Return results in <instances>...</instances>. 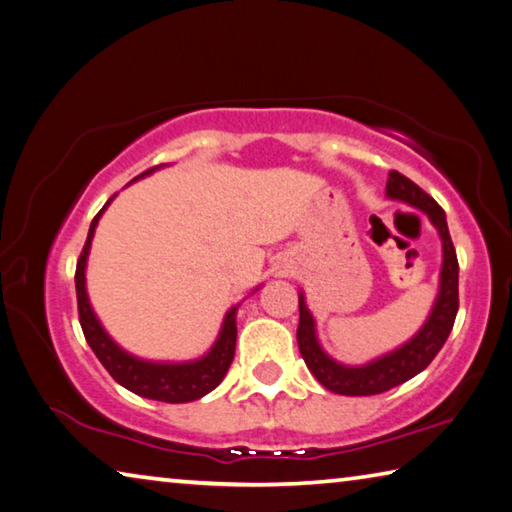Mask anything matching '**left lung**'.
<instances>
[{
    "instance_id": "1",
    "label": "left lung",
    "mask_w": 512,
    "mask_h": 512,
    "mask_svg": "<svg viewBox=\"0 0 512 512\" xmlns=\"http://www.w3.org/2000/svg\"><path fill=\"white\" fill-rule=\"evenodd\" d=\"M387 195L391 200L407 202L423 211L443 240V267L441 283H438V297L434 308L429 312L425 326L402 344L396 351L378 357L364 366H344L335 362L317 342L315 319L306 306V299L299 294V328L297 342L303 362L308 364L310 373L324 384L328 391L342 393V396H375L384 393L398 384L407 382L425 371L434 357L441 351L447 337L452 333L456 312H459V261L452 245L450 229H447L445 211L429 197L423 188L411 182L409 177L400 175L398 170L389 173Z\"/></svg>"
}]
</instances>
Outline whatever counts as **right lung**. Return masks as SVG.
<instances>
[{
  "instance_id": "obj_1",
  "label": "right lung",
  "mask_w": 512,
  "mask_h": 512,
  "mask_svg": "<svg viewBox=\"0 0 512 512\" xmlns=\"http://www.w3.org/2000/svg\"><path fill=\"white\" fill-rule=\"evenodd\" d=\"M159 168V166H155ZM155 168L146 170L139 177L152 173ZM134 177V179H139ZM132 179V182H134ZM112 202V197L107 200V204ZM107 204L101 211L96 213V218L89 224V233L85 240V247L80 251V258L76 263V299H78V319H80V328H83V335L87 339L89 348H92L94 355L98 357L107 373L112 378L132 393H137L141 398H150V400H159V402H193L197 398L206 396V393L213 391L218 384L222 382L224 375H227L229 366L233 362V353H236V310L231 308L224 317V324L218 339L209 353L195 362H179V364H170V362H146L139 360L130 353H125L123 348L114 342V339L105 333L101 321L96 319L92 306H89L87 299V290H85V265H87V254H89V245H92L94 238V229L98 224V218H101L103 211L107 209Z\"/></svg>"
}]
</instances>
